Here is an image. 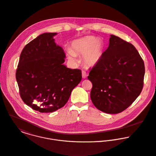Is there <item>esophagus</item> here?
<instances>
[{
	"instance_id": "obj_1",
	"label": "esophagus",
	"mask_w": 156,
	"mask_h": 156,
	"mask_svg": "<svg viewBox=\"0 0 156 156\" xmlns=\"http://www.w3.org/2000/svg\"><path fill=\"white\" fill-rule=\"evenodd\" d=\"M82 73V77H83V79H85V78L87 77V73H86L85 71H83Z\"/></svg>"
}]
</instances>
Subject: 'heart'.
<instances>
[{
  "label": "heart",
  "instance_id": "b5f03b06",
  "mask_svg": "<svg viewBox=\"0 0 156 156\" xmlns=\"http://www.w3.org/2000/svg\"><path fill=\"white\" fill-rule=\"evenodd\" d=\"M104 50L102 41L94 36H87L74 41L71 49L68 48L66 53L71 60H76V55H83V62L89 66L96 65L101 60Z\"/></svg>",
  "mask_w": 156,
  "mask_h": 156
}]
</instances>
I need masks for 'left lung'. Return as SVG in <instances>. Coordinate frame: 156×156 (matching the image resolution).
<instances>
[{"instance_id": "8db88e82", "label": "left lung", "mask_w": 156, "mask_h": 156, "mask_svg": "<svg viewBox=\"0 0 156 156\" xmlns=\"http://www.w3.org/2000/svg\"><path fill=\"white\" fill-rule=\"evenodd\" d=\"M144 75V62L134 46L111 35L108 48L88 76L93 104L106 113L122 112L140 95Z\"/></svg>"}]
</instances>
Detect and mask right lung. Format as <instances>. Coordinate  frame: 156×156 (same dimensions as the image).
I'll list each match as a JSON object with an SVG mask.
<instances>
[{
	"instance_id": "obj_1",
	"label": "right lung",
	"mask_w": 156,
	"mask_h": 156,
	"mask_svg": "<svg viewBox=\"0 0 156 156\" xmlns=\"http://www.w3.org/2000/svg\"><path fill=\"white\" fill-rule=\"evenodd\" d=\"M56 33L41 34L20 54L16 73L20 96L28 106L40 112H52L68 102L80 82L82 72L63 63L65 54L56 45Z\"/></svg>"
}]
</instances>
